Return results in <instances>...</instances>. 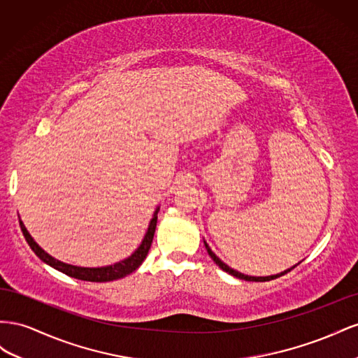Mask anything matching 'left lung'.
I'll return each instance as SVG.
<instances>
[{"instance_id":"1","label":"left lung","mask_w":358,"mask_h":358,"mask_svg":"<svg viewBox=\"0 0 358 358\" xmlns=\"http://www.w3.org/2000/svg\"><path fill=\"white\" fill-rule=\"evenodd\" d=\"M203 244H206V249H207V252H208V255L211 257V259L216 262L217 265H219V268H222L223 271H227L228 274H231V275H234V278H237V279H241V280H248V282H267V280H273V279H278V278H280V275H283V274H287L288 271H291L292 268H295L297 267V265L300 264H295V265H292L291 268H288V270H285V271H282V273H278V274H271V275H248V274H243V273H240V271H237V270H234V268H231L229 265H227L224 264L216 253H214L211 249H210V246L207 244V241H203Z\"/></svg>"}]
</instances>
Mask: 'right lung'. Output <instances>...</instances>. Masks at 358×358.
Returning a JSON list of instances; mask_svg holds the SVG:
<instances>
[{
  "label": "right lung",
  "mask_w": 358,
  "mask_h": 358,
  "mask_svg": "<svg viewBox=\"0 0 358 358\" xmlns=\"http://www.w3.org/2000/svg\"><path fill=\"white\" fill-rule=\"evenodd\" d=\"M160 207L156 208L155 214H152V219L150 220L148 229L145 232L144 238H142L139 248L127 257L126 259L118 261L115 264L110 265H105V267H78V265H71V264H66L63 261H58L54 257H50L49 253H46L38 244L34 241V238L29 236V232L27 231L24 222L20 220L19 217V224L20 229H22L24 237L27 240V243L29 244V248L33 249V252L37 255V257L42 259L45 264L50 265V267L64 273L70 278L75 279H80V280H87V282H110V280H117L121 278H126L127 274L134 273L139 265L144 262V259L147 258L148 250L151 248L152 243V237H155V231H156V224H157V213H159Z\"/></svg>",
  "instance_id": "obj_1"
}]
</instances>
